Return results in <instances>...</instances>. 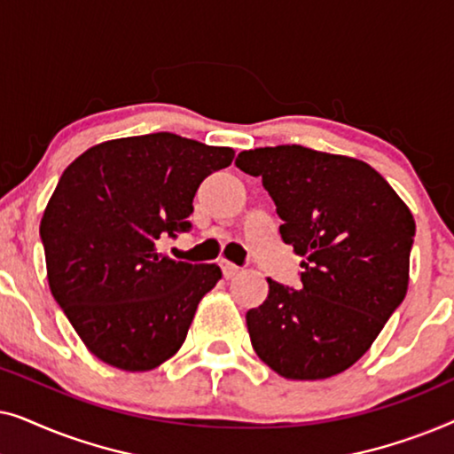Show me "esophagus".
<instances>
[{
    "instance_id": "34e87169",
    "label": "esophagus",
    "mask_w": 454,
    "mask_h": 454,
    "mask_svg": "<svg viewBox=\"0 0 454 454\" xmlns=\"http://www.w3.org/2000/svg\"><path fill=\"white\" fill-rule=\"evenodd\" d=\"M219 266H221V270H223V277L225 278H231V277H235L239 272V269L238 266H235L233 262H229V260H219Z\"/></svg>"
}]
</instances>
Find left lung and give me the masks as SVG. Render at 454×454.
Here are the masks:
<instances>
[{
  "mask_svg": "<svg viewBox=\"0 0 454 454\" xmlns=\"http://www.w3.org/2000/svg\"><path fill=\"white\" fill-rule=\"evenodd\" d=\"M235 165L262 177L278 233L303 258L300 289L269 278V297L247 309L254 351L291 380L340 374L405 300L411 210L380 173L343 154L281 145L239 153Z\"/></svg>",
  "mask_w": 454,
  "mask_h": 454,
  "instance_id": "8db88e82",
  "label": "left lung"
}]
</instances>
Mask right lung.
Wrapping results in <instances>:
<instances>
[{"mask_svg":"<svg viewBox=\"0 0 454 454\" xmlns=\"http://www.w3.org/2000/svg\"><path fill=\"white\" fill-rule=\"evenodd\" d=\"M235 153L157 132L103 142L61 173L41 219L47 278L84 345L128 372H146L184 345L216 264L157 252L192 229V200Z\"/></svg>","mask_w":454,"mask_h":454,"instance_id":"right-lung-1","label":"right lung"}]
</instances>
